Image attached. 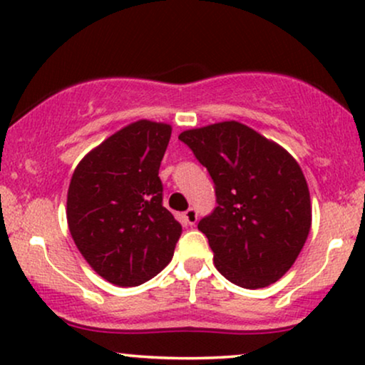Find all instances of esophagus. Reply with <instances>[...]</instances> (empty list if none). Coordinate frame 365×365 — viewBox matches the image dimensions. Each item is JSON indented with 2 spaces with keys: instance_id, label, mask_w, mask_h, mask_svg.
Segmentation results:
<instances>
[{
  "instance_id": "obj_1",
  "label": "esophagus",
  "mask_w": 365,
  "mask_h": 365,
  "mask_svg": "<svg viewBox=\"0 0 365 365\" xmlns=\"http://www.w3.org/2000/svg\"><path fill=\"white\" fill-rule=\"evenodd\" d=\"M197 219H198V214L195 209H188L185 210V220L188 225H195L197 224Z\"/></svg>"
}]
</instances>
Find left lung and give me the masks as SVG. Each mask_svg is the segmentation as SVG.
Here are the masks:
<instances>
[{
    "instance_id": "left-lung-1",
    "label": "left lung",
    "mask_w": 365,
    "mask_h": 365,
    "mask_svg": "<svg viewBox=\"0 0 365 365\" xmlns=\"http://www.w3.org/2000/svg\"><path fill=\"white\" fill-rule=\"evenodd\" d=\"M214 182L217 207L200 219L215 267L241 288L283 276L305 246L312 225L310 192L288 151L236 121L178 136Z\"/></svg>"
}]
</instances>
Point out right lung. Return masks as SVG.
<instances>
[{
	"label": "right lung",
	"mask_w": 365,
	"mask_h": 365,
	"mask_svg": "<svg viewBox=\"0 0 365 365\" xmlns=\"http://www.w3.org/2000/svg\"><path fill=\"white\" fill-rule=\"evenodd\" d=\"M172 128L146 119L84 156L67 193V222L81 255L118 286L146 283L172 261L182 225L163 207L158 177Z\"/></svg>",
	"instance_id": "add662e5"
}]
</instances>
